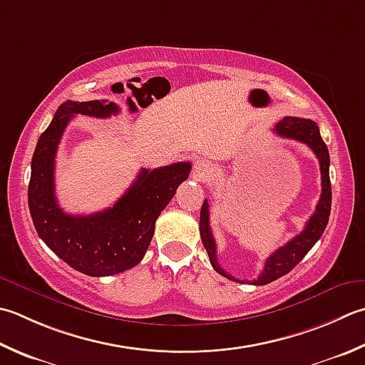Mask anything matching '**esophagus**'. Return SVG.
<instances>
[{
  "instance_id": "esophagus-1",
  "label": "esophagus",
  "mask_w": 365,
  "mask_h": 365,
  "mask_svg": "<svg viewBox=\"0 0 365 365\" xmlns=\"http://www.w3.org/2000/svg\"><path fill=\"white\" fill-rule=\"evenodd\" d=\"M192 169H195V174L197 177H205L212 173L213 166H212V163L207 161L205 158H197V160H195V166H192Z\"/></svg>"
}]
</instances>
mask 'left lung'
Listing matches in <instances>:
<instances>
[{
  "instance_id": "obj_1",
  "label": "left lung",
  "mask_w": 365,
  "mask_h": 365,
  "mask_svg": "<svg viewBox=\"0 0 365 365\" xmlns=\"http://www.w3.org/2000/svg\"><path fill=\"white\" fill-rule=\"evenodd\" d=\"M274 133L287 139H294L307 144L312 152L317 155L319 161V170H321V196L319 202L317 205V210L310 220L307 221L304 231L296 235L294 239H291L288 244H284L274 252L266 259L264 264L262 272L259 277L253 280L252 283L256 287H262V284H267L270 282L277 280L283 275L291 272L299 262L302 261L304 256L310 252L312 247L317 244L321 235H323L327 221H329L331 215V202H332V188H331V178H329V150H327L323 138L319 134V128L313 120L309 118H299V117H284L282 121H278L275 125ZM209 202L204 201L201 207V217H199V231H201V239L205 247V252L209 255L212 267L217 270L220 275L230 278L232 282H242L239 278H234L230 275L226 270L221 269L217 259V244L215 239L212 235L210 230V220H209Z\"/></svg>"
}]
</instances>
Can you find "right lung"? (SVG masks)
I'll use <instances>...</instances> for the list:
<instances>
[{
    "label": "right lung",
    "instance_id": "obj_1",
    "mask_svg": "<svg viewBox=\"0 0 365 365\" xmlns=\"http://www.w3.org/2000/svg\"><path fill=\"white\" fill-rule=\"evenodd\" d=\"M118 113L109 101H66L41 134L31 160L28 207L46 245L71 267L90 277L125 272L142 261L155 232V221L191 170L190 163L144 169L112 207L91 215H69L55 196V156L74 115L107 118Z\"/></svg>",
    "mask_w": 365,
    "mask_h": 365
}]
</instances>
